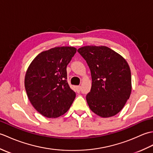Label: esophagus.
I'll return each mask as SVG.
<instances>
[{
  "label": "esophagus",
  "mask_w": 153,
  "mask_h": 153,
  "mask_svg": "<svg viewBox=\"0 0 153 153\" xmlns=\"http://www.w3.org/2000/svg\"><path fill=\"white\" fill-rule=\"evenodd\" d=\"M76 89L77 92L79 93L80 91V90H81V86H76Z\"/></svg>",
  "instance_id": "esophagus-1"
}]
</instances>
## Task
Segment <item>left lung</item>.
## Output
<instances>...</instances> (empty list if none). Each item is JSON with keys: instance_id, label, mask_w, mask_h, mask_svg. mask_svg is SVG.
<instances>
[{"instance_id": "8db88e82", "label": "left lung", "mask_w": 153, "mask_h": 153, "mask_svg": "<svg viewBox=\"0 0 153 153\" xmlns=\"http://www.w3.org/2000/svg\"><path fill=\"white\" fill-rule=\"evenodd\" d=\"M78 53L87 62L92 85L86 96L90 109L102 118L122 110L131 93L130 68L123 56L105 46H85Z\"/></svg>"}]
</instances>
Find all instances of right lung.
Wrapping results in <instances>:
<instances>
[{"label": "right lung", "mask_w": 153, "mask_h": 153, "mask_svg": "<svg viewBox=\"0 0 153 153\" xmlns=\"http://www.w3.org/2000/svg\"><path fill=\"white\" fill-rule=\"evenodd\" d=\"M76 48L58 47L39 54L29 66L24 85L35 109L48 118L64 114L76 98L67 82L66 67Z\"/></svg>", "instance_id": "right-lung-1"}]
</instances>
